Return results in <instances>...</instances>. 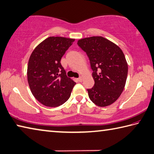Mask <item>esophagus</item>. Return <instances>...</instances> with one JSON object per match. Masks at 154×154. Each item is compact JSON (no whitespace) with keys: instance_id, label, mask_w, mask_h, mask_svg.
Masks as SVG:
<instances>
[{"instance_id":"1","label":"esophagus","mask_w":154,"mask_h":154,"mask_svg":"<svg viewBox=\"0 0 154 154\" xmlns=\"http://www.w3.org/2000/svg\"><path fill=\"white\" fill-rule=\"evenodd\" d=\"M78 80L79 81V82H82V80H83V78L82 77V76H80V77H79L78 78Z\"/></svg>"}]
</instances>
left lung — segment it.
<instances>
[{
    "instance_id": "8db88e82",
    "label": "left lung",
    "mask_w": 154,
    "mask_h": 154,
    "mask_svg": "<svg viewBox=\"0 0 154 154\" xmlns=\"http://www.w3.org/2000/svg\"><path fill=\"white\" fill-rule=\"evenodd\" d=\"M78 45L88 56L94 85L87 89L90 99L98 106H106L118 99L125 86L128 65L123 51L104 37L81 39Z\"/></svg>"
}]
</instances>
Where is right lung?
Here are the masks:
<instances>
[{
	"label": "right lung",
	"mask_w": 154,
	"mask_h": 154,
	"mask_svg": "<svg viewBox=\"0 0 154 154\" xmlns=\"http://www.w3.org/2000/svg\"><path fill=\"white\" fill-rule=\"evenodd\" d=\"M74 39L50 37L35 48L27 66V80L34 97L43 105L56 107L68 100L74 81L66 76L60 61Z\"/></svg>",
	"instance_id": "add662e5"
}]
</instances>
